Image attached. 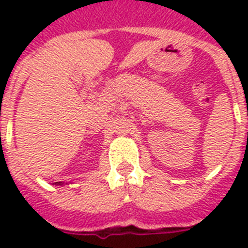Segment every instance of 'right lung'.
<instances>
[{
    "label": "right lung",
    "mask_w": 248,
    "mask_h": 248,
    "mask_svg": "<svg viewBox=\"0 0 248 248\" xmlns=\"http://www.w3.org/2000/svg\"><path fill=\"white\" fill-rule=\"evenodd\" d=\"M55 185H64L63 181H58V183H55Z\"/></svg>",
    "instance_id": "1"
}]
</instances>
